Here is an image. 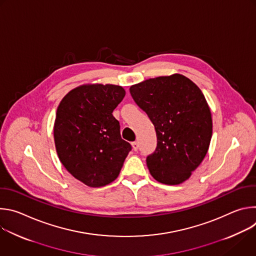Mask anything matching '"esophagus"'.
Instances as JSON below:
<instances>
[{"label": "esophagus", "instance_id": "1", "mask_svg": "<svg viewBox=\"0 0 256 256\" xmlns=\"http://www.w3.org/2000/svg\"><path fill=\"white\" fill-rule=\"evenodd\" d=\"M132 149H134V151H138V142H132Z\"/></svg>", "mask_w": 256, "mask_h": 256}]
</instances>
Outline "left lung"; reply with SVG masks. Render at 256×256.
Instances as JSON below:
<instances>
[{
    "label": "left lung",
    "instance_id": "1",
    "mask_svg": "<svg viewBox=\"0 0 256 256\" xmlns=\"http://www.w3.org/2000/svg\"><path fill=\"white\" fill-rule=\"evenodd\" d=\"M130 95L155 126L157 147L146 162L161 184L186 181L206 157L212 132V114L200 89L175 74L132 85Z\"/></svg>",
    "mask_w": 256,
    "mask_h": 256
}]
</instances>
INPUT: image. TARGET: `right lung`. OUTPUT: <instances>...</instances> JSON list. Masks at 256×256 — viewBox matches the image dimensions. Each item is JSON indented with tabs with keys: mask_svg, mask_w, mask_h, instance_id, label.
Segmentation results:
<instances>
[{
	"mask_svg": "<svg viewBox=\"0 0 256 256\" xmlns=\"http://www.w3.org/2000/svg\"><path fill=\"white\" fill-rule=\"evenodd\" d=\"M124 95L120 86L83 85L68 92L58 107L54 136L58 158L88 186L116 180L132 151L112 114Z\"/></svg>",
	"mask_w": 256,
	"mask_h": 256,
	"instance_id": "right-lung-1",
	"label": "right lung"
}]
</instances>
